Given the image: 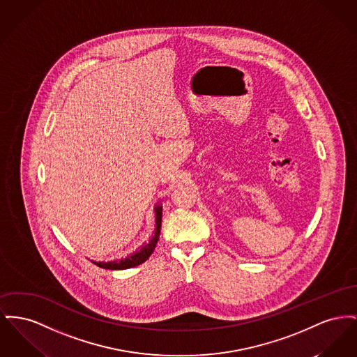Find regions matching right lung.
<instances>
[{"label":"right lung","mask_w":357,"mask_h":357,"mask_svg":"<svg viewBox=\"0 0 357 357\" xmlns=\"http://www.w3.org/2000/svg\"><path fill=\"white\" fill-rule=\"evenodd\" d=\"M155 231L153 236L149 238L148 243H144L139 250L130 255H128L126 257L123 259H117V260H110V261H94L91 260L96 266L105 268V270H126V268H132L136 267L142 263H144L148 257L152 255V252L155 250L159 236H160V227H162V205H156L155 206Z\"/></svg>","instance_id":"1"}]
</instances>
